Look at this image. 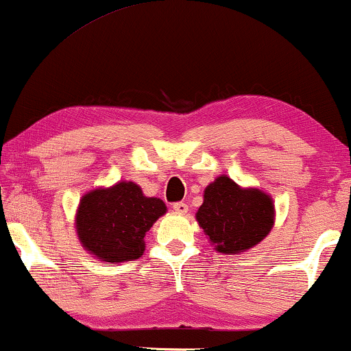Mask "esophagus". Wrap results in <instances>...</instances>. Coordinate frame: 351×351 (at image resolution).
<instances>
[{
  "label": "esophagus",
  "instance_id": "34e87169",
  "mask_svg": "<svg viewBox=\"0 0 351 351\" xmlns=\"http://www.w3.org/2000/svg\"><path fill=\"white\" fill-rule=\"evenodd\" d=\"M172 209H174L177 214L189 213V206H186L185 203H174V206H172Z\"/></svg>",
  "mask_w": 351,
  "mask_h": 351
}]
</instances>
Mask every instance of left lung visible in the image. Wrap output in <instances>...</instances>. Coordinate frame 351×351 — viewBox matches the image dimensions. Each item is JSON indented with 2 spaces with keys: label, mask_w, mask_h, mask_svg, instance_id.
Masks as SVG:
<instances>
[{
  "label": "left lung",
  "mask_w": 351,
  "mask_h": 351,
  "mask_svg": "<svg viewBox=\"0 0 351 351\" xmlns=\"http://www.w3.org/2000/svg\"><path fill=\"white\" fill-rule=\"evenodd\" d=\"M196 220L215 251L241 254L270 233L275 206L262 190L241 189L230 177L220 176L206 186Z\"/></svg>",
  "instance_id": "1"
}]
</instances>
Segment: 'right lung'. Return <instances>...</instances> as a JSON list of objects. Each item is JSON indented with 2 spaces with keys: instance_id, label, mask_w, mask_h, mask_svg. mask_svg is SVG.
<instances>
[{
  "instance_id": "right-lung-1",
  "label": "right lung",
  "mask_w": 351,
  "mask_h": 351,
  "mask_svg": "<svg viewBox=\"0 0 351 351\" xmlns=\"http://www.w3.org/2000/svg\"><path fill=\"white\" fill-rule=\"evenodd\" d=\"M166 210L160 198H148L137 184L118 182L81 198L76 233L94 257L112 263L136 261L145 251L147 232Z\"/></svg>"
}]
</instances>
